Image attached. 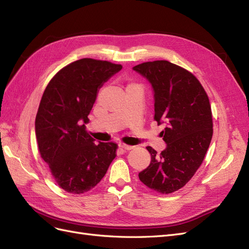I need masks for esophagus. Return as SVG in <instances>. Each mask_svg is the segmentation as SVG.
I'll return each mask as SVG.
<instances>
[{
    "instance_id": "esophagus-1",
    "label": "esophagus",
    "mask_w": 249,
    "mask_h": 249,
    "mask_svg": "<svg viewBox=\"0 0 249 249\" xmlns=\"http://www.w3.org/2000/svg\"><path fill=\"white\" fill-rule=\"evenodd\" d=\"M119 148H122V149H124V150H130V149H132L133 148V146H131V145H126V144H124V143H119Z\"/></svg>"
}]
</instances>
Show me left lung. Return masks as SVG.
I'll list each match as a JSON object with an SVG mask.
<instances>
[{
  "instance_id": "obj_1",
  "label": "left lung",
  "mask_w": 249,
  "mask_h": 249,
  "mask_svg": "<svg viewBox=\"0 0 249 249\" xmlns=\"http://www.w3.org/2000/svg\"><path fill=\"white\" fill-rule=\"evenodd\" d=\"M153 87L155 117L165 124L161 136L166 148L152 157L139 172L141 182L160 193H172L184 187L201 165L213 136L212 111L199 81L183 67L166 60L144 62L133 67Z\"/></svg>"
}]
</instances>
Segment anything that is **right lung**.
Returning <instances> with one entry per match:
<instances>
[{
  "label": "right lung",
  "instance_id": "1",
  "mask_svg": "<svg viewBox=\"0 0 249 249\" xmlns=\"http://www.w3.org/2000/svg\"><path fill=\"white\" fill-rule=\"evenodd\" d=\"M123 69L84 58L66 65L48 84L35 119L40 156L57 184L73 194L91 190L116 157L117 144L100 142L86 131L100 88Z\"/></svg>",
  "mask_w": 249,
  "mask_h": 249
}]
</instances>
